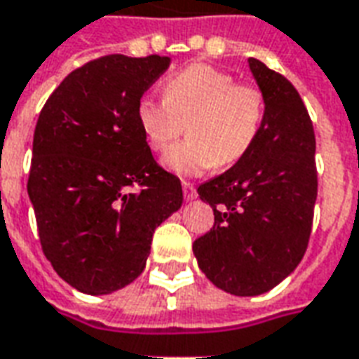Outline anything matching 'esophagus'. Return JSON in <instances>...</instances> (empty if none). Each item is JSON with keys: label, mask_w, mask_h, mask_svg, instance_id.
<instances>
[{"label": "esophagus", "mask_w": 359, "mask_h": 359, "mask_svg": "<svg viewBox=\"0 0 359 359\" xmlns=\"http://www.w3.org/2000/svg\"><path fill=\"white\" fill-rule=\"evenodd\" d=\"M182 192H184V200H194L198 196L196 188L192 182H187V180H182Z\"/></svg>", "instance_id": "esophagus-1"}]
</instances>
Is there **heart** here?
<instances>
[{"mask_svg":"<svg viewBox=\"0 0 359 359\" xmlns=\"http://www.w3.org/2000/svg\"><path fill=\"white\" fill-rule=\"evenodd\" d=\"M137 124L147 145L165 154V165L177 175H200L212 167H231L252 149L264 122V95L249 83L208 64H192L163 85V99L137 102Z\"/></svg>","mask_w":359,"mask_h":359,"instance_id":"1","label":"heart"}]
</instances>
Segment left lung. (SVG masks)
<instances>
[{
    "label": "left lung",
    "mask_w": 359,
    "mask_h": 359,
    "mask_svg": "<svg viewBox=\"0 0 359 359\" xmlns=\"http://www.w3.org/2000/svg\"><path fill=\"white\" fill-rule=\"evenodd\" d=\"M249 67L264 122L249 154L198 187L215 222L192 245L205 278L241 297L266 293L297 268L317 200L315 132L299 93L257 57Z\"/></svg>",
    "instance_id": "obj_1"
}]
</instances>
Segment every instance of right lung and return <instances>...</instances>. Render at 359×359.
<instances>
[{
  "mask_svg": "<svg viewBox=\"0 0 359 359\" xmlns=\"http://www.w3.org/2000/svg\"><path fill=\"white\" fill-rule=\"evenodd\" d=\"M171 57L110 54L67 75L40 110L29 175L40 245L57 276L104 295L144 272L157 225L182 205L137 124Z\"/></svg>",
  "mask_w": 359,
  "mask_h": 359,
  "instance_id": "obj_1",
  "label": "right lung"
}]
</instances>
